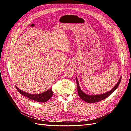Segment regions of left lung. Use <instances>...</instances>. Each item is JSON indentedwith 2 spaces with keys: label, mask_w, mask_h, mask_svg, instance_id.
<instances>
[{
  "label": "left lung",
  "mask_w": 131,
  "mask_h": 131,
  "mask_svg": "<svg viewBox=\"0 0 131 131\" xmlns=\"http://www.w3.org/2000/svg\"><path fill=\"white\" fill-rule=\"evenodd\" d=\"M76 79V83H77V92H78V94L79 95L81 99H83V101L86 102H88L90 103H96V102H99L102 100H103V99L106 98V97H107L108 96H110V95L117 89V87H118L119 84L120 83L121 77L119 79L118 82L117 83L116 86H114V87L113 88V89L111 90L110 91L106 92L105 94H101V95H88L87 94H85V93H84L81 90L80 88L79 82H78V80H77V78Z\"/></svg>",
  "instance_id": "1"
}]
</instances>
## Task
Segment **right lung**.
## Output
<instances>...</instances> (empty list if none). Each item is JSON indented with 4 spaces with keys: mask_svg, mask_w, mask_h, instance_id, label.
Wrapping results in <instances>:
<instances>
[{
    "mask_svg": "<svg viewBox=\"0 0 131 131\" xmlns=\"http://www.w3.org/2000/svg\"><path fill=\"white\" fill-rule=\"evenodd\" d=\"M16 87L17 90H18V91L19 92V94L24 95V96H25V97H27L28 98L32 99V100L38 102H47L52 97L53 94L52 90L51 88H50V90H47V91L42 93V94L32 95L28 94V93L23 91L19 89L17 87Z\"/></svg>",
    "mask_w": 131,
    "mask_h": 131,
    "instance_id": "obj_1",
    "label": "right lung"
}]
</instances>
